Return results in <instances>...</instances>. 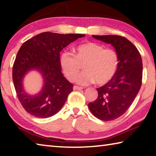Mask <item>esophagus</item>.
<instances>
[{
  "mask_svg": "<svg viewBox=\"0 0 156 156\" xmlns=\"http://www.w3.org/2000/svg\"><path fill=\"white\" fill-rule=\"evenodd\" d=\"M83 89V88H81V87H79L77 86H73V90H80Z\"/></svg>",
  "mask_w": 156,
  "mask_h": 156,
  "instance_id": "obj_1",
  "label": "esophagus"
}]
</instances>
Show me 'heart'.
Instances as JSON below:
<instances>
[{
  "label": "heart",
  "instance_id": "1",
  "mask_svg": "<svg viewBox=\"0 0 156 156\" xmlns=\"http://www.w3.org/2000/svg\"><path fill=\"white\" fill-rule=\"evenodd\" d=\"M75 55L68 52L62 53L60 66L68 80H74L83 65L84 71L75 78L81 86L94 83L103 85L109 82L116 75L119 64V55L112 48L94 42L76 46Z\"/></svg>",
  "mask_w": 156,
  "mask_h": 156
}]
</instances>
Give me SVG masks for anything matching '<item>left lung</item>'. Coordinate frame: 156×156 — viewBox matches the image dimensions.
Wrapping results in <instances>:
<instances>
[{
	"instance_id": "8db88e82",
	"label": "left lung",
	"mask_w": 156,
	"mask_h": 156,
	"mask_svg": "<svg viewBox=\"0 0 156 156\" xmlns=\"http://www.w3.org/2000/svg\"><path fill=\"white\" fill-rule=\"evenodd\" d=\"M92 37L110 44L119 55V64L116 75L108 83L97 88V99L88 103L90 110L94 116L102 121H112L128 110L140 90L143 62L138 49L127 38L114 35Z\"/></svg>"
}]
</instances>
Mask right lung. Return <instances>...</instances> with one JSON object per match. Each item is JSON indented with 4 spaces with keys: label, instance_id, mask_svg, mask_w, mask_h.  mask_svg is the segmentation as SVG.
<instances>
[{
    "label": "right lung",
    "instance_id": "1",
    "mask_svg": "<svg viewBox=\"0 0 156 156\" xmlns=\"http://www.w3.org/2000/svg\"><path fill=\"white\" fill-rule=\"evenodd\" d=\"M84 34H60L44 32L26 41L18 51L13 66V81L19 101L27 112L38 118H48L61 110L73 85L61 71L60 52ZM32 70L43 80L41 91L30 95L24 90L23 81Z\"/></svg>",
    "mask_w": 156,
    "mask_h": 156
}]
</instances>
